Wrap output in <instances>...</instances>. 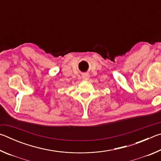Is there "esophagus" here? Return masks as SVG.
<instances>
[{"mask_svg": "<svg viewBox=\"0 0 161 161\" xmlns=\"http://www.w3.org/2000/svg\"><path fill=\"white\" fill-rule=\"evenodd\" d=\"M82 78L84 79V80H87L89 78V75H87V74H84L82 75Z\"/></svg>", "mask_w": 161, "mask_h": 161, "instance_id": "obj_1", "label": "esophagus"}]
</instances>
